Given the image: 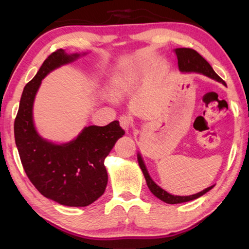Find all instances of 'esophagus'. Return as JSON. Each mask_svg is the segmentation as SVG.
<instances>
[{
  "instance_id": "esophagus-1",
  "label": "esophagus",
  "mask_w": 249,
  "mask_h": 249,
  "mask_svg": "<svg viewBox=\"0 0 249 249\" xmlns=\"http://www.w3.org/2000/svg\"><path fill=\"white\" fill-rule=\"evenodd\" d=\"M120 124H121L122 127H123L125 130H128V128L133 124V119L129 115H127V114L122 115L120 117Z\"/></svg>"
}]
</instances>
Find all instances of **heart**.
Masks as SVG:
<instances>
[{
    "mask_svg": "<svg viewBox=\"0 0 249 249\" xmlns=\"http://www.w3.org/2000/svg\"><path fill=\"white\" fill-rule=\"evenodd\" d=\"M121 84H122V79H116L114 82L112 84V91L116 93V92H119L121 90Z\"/></svg>",
    "mask_w": 249,
    "mask_h": 249,
    "instance_id": "b5f03b06",
    "label": "heart"
}]
</instances>
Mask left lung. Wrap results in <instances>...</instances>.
<instances>
[{
    "label": "left lung",
    "instance_id": "obj_1",
    "mask_svg": "<svg viewBox=\"0 0 249 249\" xmlns=\"http://www.w3.org/2000/svg\"><path fill=\"white\" fill-rule=\"evenodd\" d=\"M175 53L177 54V58H178V66H179V70L182 71V72H197V73H202L208 75V77L212 78L214 80H216L218 82H222L224 86H226L225 81L218 77V75L215 73V71L213 70L212 67L210 66V64L205 59L201 56V54L196 52L195 49L191 48H177L175 50ZM137 159H138V163H140V167L142 171V174L145 176L147 185H148L149 190L155 196H157L159 200H161L163 202H166L168 204H177V203H182V202H188L191 200H196L197 197H200L201 196L205 195L206 192H209L212 187L206 188L205 190L201 191L196 195H192L189 196H172L170 193H168L167 191L163 190L159 187V185L156 184L153 179L150 178V176L148 174V171L146 169V166L144 161H142V156L138 154L137 155Z\"/></svg>",
    "mask_w": 249,
    "mask_h": 249
}]
</instances>
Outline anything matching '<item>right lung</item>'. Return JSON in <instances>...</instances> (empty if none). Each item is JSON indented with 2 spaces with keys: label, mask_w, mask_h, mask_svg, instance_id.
<instances>
[{
  "label": "right lung",
  "mask_w": 249,
  "mask_h": 249,
  "mask_svg": "<svg viewBox=\"0 0 249 249\" xmlns=\"http://www.w3.org/2000/svg\"><path fill=\"white\" fill-rule=\"evenodd\" d=\"M78 57L64 49L49 54L25 86L14 122L16 147L28 179L44 196L67 206H87L103 195L107 184L104 159L125 134L119 121L88 126L75 140L61 145L43 140L36 132L33 103L41 80Z\"/></svg>",
  "instance_id": "obj_1"
}]
</instances>
